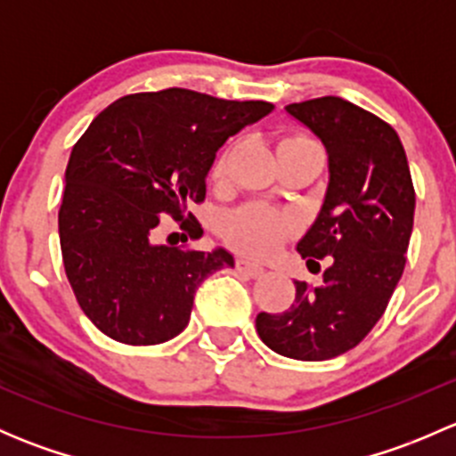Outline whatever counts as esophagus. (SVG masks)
I'll list each match as a JSON object with an SVG mask.
<instances>
[{"label": "esophagus", "instance_id": "obj_1", "mask_svg": "<svg viewBox=\"0 0 456 456\" xmlns=\"http://www.w3.org/2000/svg\"><path fill=\"white\" fill-rule=\"evenodd\" d=\"M236 269L240 271L242 275H247V278H260V275H265V266L257 265V262L247 260V257H238Z\"/></svg>", "mask_w": 456, "mask_h": 456}]
</instances>
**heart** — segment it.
I'll use <instances>...</instances> for the list:
<instances>
[{"instance_id":"obj_1","label":"heart","mask_w":456,"mask_h":456,"mask_svg":"<svg viewBox=\"0 0 456 456\" xmlns=\"http://www.w3.org/2000/svg\"><path fill=\"white\" fill-rule=\"evenodd\" d=\"M287 141H311L306 136H291ZM220 172V167H218ZM227 240L247 256L265 257L273 254L293 232V220L269 205L251 202L232 211L223 227Z\"/></svg>"}]
</instances>
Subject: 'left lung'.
<instances>
[{"label":"left lung","mask_w":456,"mask_h":456,"mask_svg":"<svg viewBox=\"0 0 456 456\" xmlns=\"http://www.w3.org/2000/svg\"><path fill=\"white\" fill-rule=\"evenodd\" d=\"M324 142L329 187L297 242L306 265L329 257L320 287L296 280L284 314H257L256 330L278 355L322 362L355 348L388 306L406 266L415 187L397 132L339 96L287 105ZM311 269V266H309Z\"/></svg>","instance_id":"left-lung-1"}]
</instances>
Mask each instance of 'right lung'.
I'll return each mask as SVG.
<instances>
[{
    "label": "right lung",
    "mask_w": 456,
    "mask_h": 456,
    "mask_svg": "<svg viewBox=\"0 0 456 456\" xmlns=\"http://www.w3.org/2000/svg\"><path fill=\"white\" fill-rule=\"evenodd\" d=\"M271 110L167 87L121 96L90 123L68 160L59 240L68 282L101 333L132 346L176 338L202 280L233 266L229 251L160 245L159 232L169 216L183 240H199L187 205L205 200L216 151Z\"/></svg>",
    "instance_id": "1"
}]
</instances>
